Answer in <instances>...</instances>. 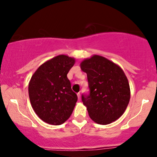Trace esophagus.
Wrapping results in <instances>:
<instances>
[{
    "label": "esophagus",
    "instance_id": "34e87169",
    "mask_svg": "<svg viewBox=\"0 0 157 157\" xmlns=\"http://www.w3.org/2000/svg\"><path fill=\"white\" fill-rule=\"evenodd\" d=\"M77 96H78V101H80V99H81V93H80V92H78V93L77 94Z\"/></svg>",
    "mask_w": 157,
    "mask_h": 157
}]
</instances>
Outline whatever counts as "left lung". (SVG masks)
<instances>
[{"instance_id": "8db88e82", "label": "left lung", "mask_w": 157, "mask_h": 157, "mask_svg": "<svg viewBox=\"0 0 157 157\" xmlns=\"http://www.w3.org/2000/svg\"><path fill=\"white\" fill-rule=\"evenodd\" d=\"M89 93L81 99L96 123L109 124L123 114L130 100V88L123 70L106 58L95 55L81 62Z\"/></svg>"}]
</instances>
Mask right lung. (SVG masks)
<instances>
[{
    "label": "right lung",
    "instance_id": "right-lung-1",
    "mask_svg": "<svg viewBox=\"0 0 157 157\" xmlns=\"http://www.w3.org/2000/svg\"><path fill=\"white\" fill-rule=\"evenodd\" d=\"M74 63L73 58L59 55L43 63L30 81L31 106L38 117L49 124L64 123L71 115L78 100L67 78Z\"/></svg>",
    "mask_w": 157,
    "mask_h": 157
}]
</instances>
